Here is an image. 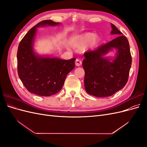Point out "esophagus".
<instances>
[{
	"label": "esophagus",
	"mask_w": 147,
	"mask_h": 147,
	"mask_svg": "<svg viewBox=\"0 0 147 147\" xmlns=\"http://www.w3.org/2000/svg\"><path fill=\"white\" fill-rule=\"evenodd\" d=\"M82 61L81 60H80L79 59H77L76 60H75V65H76L77 66H80L82 65Z\"/></svg>",
	"instance_id": "esophagus-1"
}]
</instances>
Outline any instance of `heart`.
Listing matches in <instances>:
<instances>
[{
    "label": "heart",
    "mask_w": 147,
    "mask_h": 147,
    "mask_svg": "<svg viewBox=\"0 0 147 147\" xmlns=\"http://www.w3.org/2000/svg\"><path fill=\"white\" fill-rule=\"evenodd\" d=\"M99 41V36L93 32H85L83 34L77 35L70 40L71 45L74 47L83 48L85 49L94 47Z\"/></svg>",
    "instance_id": "obj_1"
}]
</instances>
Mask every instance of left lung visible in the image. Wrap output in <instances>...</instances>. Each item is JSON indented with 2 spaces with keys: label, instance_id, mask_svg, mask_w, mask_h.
I'll list each match as a JSON object with an SVG mask.
<instances>
[{
  "label": "left lung",
  "instance_id": "left-lung-1",
  "mask_svg": "<svg viewBox=\"0 0 147 147\" xmlns=\"http://www.w3.org/2000/svg\"><path fill=\"white\" fill-rule=\"evenodd\" d=\"M111 34L119 36L110 42L84 54L82 65L85 72L84 88L89 94L107 97L114 94L126 85L132 64L130 47L126 37L111 23ZM115 49L113 59L106 55Z\"/></svg>",
  "mask_w": 147,
  "mask_h": 147
}]
</instances>
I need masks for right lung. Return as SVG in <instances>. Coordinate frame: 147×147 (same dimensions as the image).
<instances>
[{
  "label": "right lung",
  "instance_id": "1",
  "mask_svg": "<svg viewBox=\"0 0 147 147\" xmlns=\"http://www.w3.org/2000/svg\"><path fill=\"white\" fill-rule=\"evenodd\" d=\"M43 20L31 28L20 42L17 52L18 74L26 88L35 94L50 96L60 91L67 74L75 67V58L63 60L43 56L34 51L37 28L60 24Z\"/></svg>",
  "mask_w": 147,
  "mask_h": 147
}]
</instances>
